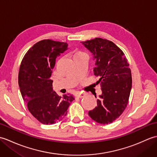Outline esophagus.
I'll use <instances>...</instances> for the list:
<instances>
[{
	"mask_svg": "<svg viewBox=\"0 0 157 157\" xmlns=\"http://www.w3.org/2000/svg\"><path fill=\"white\" fill-rule=\"evenodd\" d=\"M84 93H77L75 94V96L78 98H83L84 96Z\"/></svg>",
	"mask_w": 157,
	"mask_h": 157,
	"instance_id": "1",
	"label": "esophagus"
}]
</instances>
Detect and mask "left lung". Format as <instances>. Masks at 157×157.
Returning <instances> with one entry per match:
<instances>
[{"label": "left lung", "mask_w": 157, "mask_h": 157, "mask_svg": "<svg viewBox=\"0 0 157 157\" xmlns=\"http://www.w3.org/2000/svg\"><path fill=\"white\" fill-rule=\"evenodd\" d=\"M81 43L93 56L94 74L99 77L96 84L101 86L102 90L97 106L88 115L101 124L111 123L128 103L132 84L128 61L121 50L108 40L96 38Z\"/></svg>", "instance_id": "1"}]
</instances>
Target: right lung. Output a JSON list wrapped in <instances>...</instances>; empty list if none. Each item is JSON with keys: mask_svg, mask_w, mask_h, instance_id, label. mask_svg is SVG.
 Wrapping results in <instances>:
<instances>
[{"mask_svg": "<svg viewBox=\"0 0 157 157\" xmlns=\"http://www.w3.org/2000/svg\"><path fill=\"white\" fill-rule=\"evenodd\" d=\"M68 48L67 42L43 40L28 50L20 65L18 82L29 111L43 124L55 123L65 117L73 95L59 96L51 79L56 59Z\"/></svg>", "mask_w": 157, "mask_h": 157, "instance_id": "obj_1", "label": "right lung"}]
</instances>
